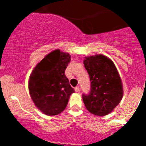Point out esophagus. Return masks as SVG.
<instances>
[{
  "mask_svg": "<svg viewBox=\"0 0 146 146\" xmlns=\"http://www.w3.org/2000/svg\"><path fill=\"white\" fill-rule=\"evenodd\" d=\"M75 91H76V92H78L79 91H80V88H79V86H77L75 88Z\"/></svg>",
  "mask_w": 146,
  "mask_h": 146,
  "instance_id": "34e87169",
  "label": "esophagus"
}]
</instances>
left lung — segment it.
Listing matches in <instances>:
<instances>
[{
	"mask_svg": "<svg viewBox=\"0 0 146 146\" xmlns=\"http://www.w3.org/2000/svg\"><path fill=\"white\" fill-rule=\"evenodd\" d=\"M90 80V92L82 95L87 110L96 116L107 115L123 98L121 79L114 62L103 54L85 57L83 61Z\"/></svg>",
	"mask_w": 146,
	"mask_h": 146,
	"instance_id": "8db88e82",
	"label": "left lung"
}]
</instances>
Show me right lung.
I'll return each mask as SVG.
<instances>
[{"label": "right lung", "instance_id": "add662e5", "mask_svg": "<svg viewBox=\"0 0 146 146\" xmlns=\"http://www.w3.org/2000/svg\"><path fill=\"white\" fill-rule=\"evenodd\" d=\"M70 59L68 53L54 50L36 64L29 76L30 97L44 114L54 116L62 112L75 92L65 75Z\"/></svg>", "mask_w": 146, "mask_h": 146}]
</instances>
